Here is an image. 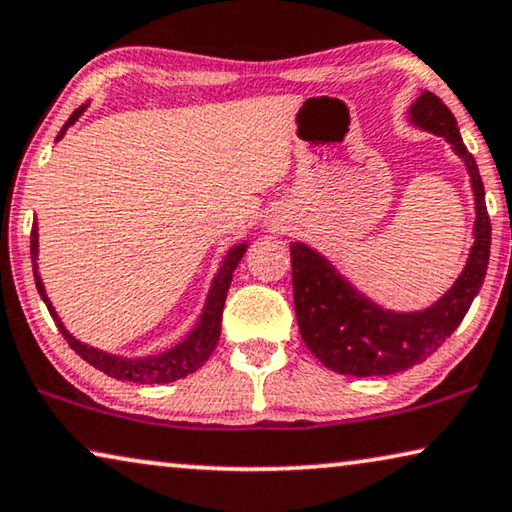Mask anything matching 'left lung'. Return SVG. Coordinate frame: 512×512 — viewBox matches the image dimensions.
Instances as JSON below:
<instances>
[{
	"label": "left lung",
	"mask_w": 512,
	"mask_h": 512,
	"mask_svg": "<svg viewBox=\"0 0 512 512\" xmlns=\"http://www.w3.org/2000/svg\"><path fill=\"white\" fill-rule=\"evenodd\" d=\"M418 129L443 136L462 157L476 196V224L466 265L450 291L422 311L383 309L348 284L328 258L291 242L293 300L302 342L325 367L337 374L385 376L404 372L432 355L457 330L483 286L490 263L492 226L485 207V187L476 159L459 136L457 120L446 103L422 92L409 108Z\"/></svg>",
	"instance_id": "left-lung-1"
}]
</instances>
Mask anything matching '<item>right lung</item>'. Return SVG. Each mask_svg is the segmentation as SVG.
I'll list each match as a JSON object with an SVG mask.
<instances>
[{
	"label": "right lung",
	"instance_id": "obj_1",
	"mask_svg": "<svg viewBox=\"0 0 512 512\" xmlns=\"http://www.w3.org/2000/svg\"><path fill=\"white\" fill-rule=\"evenodd\" d=\"M85 108H87V103H85V106H80L78 110H73L69 122H66L62 131L57 133L55 140L64 138L66 129H69L71 124L85 113ZM29 251H32L34 281H36V288H39L41 300L46 302V307L50 311V316L55 318L59 332H62L66 342H69V346L80 355V358L90 362L92 367L101 369L103 374L113 376V379H120V381L170 383V381L184 379V376L194 374L196 369H201L205 365V360L212 355L214 348H217L219 335H221V311H224L226 293H228V288H231L233 272H235V268H238V263L242 261L244 251H247V242L235 244V247L224 256V261H221V268H219L217 274H214L210 293H207L203 314H201V318H198L196 328L191 330L180 344L168 348V351L157 353V355H143V358H127V355H115V353L99 351V348L87 346V344L80 342V339L73 337L71 332L64 328V323L59 321L53 302L48 300L46 288H43V281H41V274H39V263H36V258H39V226H36V224L32 226Z\"/></svg>",
	"mask_w": 512,
	"mask_h": 512
}]
</instances>
